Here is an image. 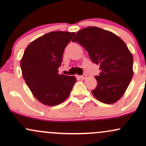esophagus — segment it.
<instances>
[{
  "instance_id": "34e87169",
  "label": "esophagus",
  "mask_w": 146,
  "mask_h": 146,
  "mask_svg": "<svg viewBox=\"0 0 146 146\" xmlns=\"http://www.w3.org/2000/svg\"><path fill=\"white\" fill-rule=\"evenodd\" d=\"M87 77V75L86 74H83L82 75H80V76H78V78L80 79H81V80H84L85 78H86Z\"/></svg>"
}]
</instances>
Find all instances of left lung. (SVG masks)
<instances>
[{
  "label": "left lung",
  "instance_id": "1",
  "mask_svg": "<svg viewBox=\"0 0 146 146\" xmlns=\"http://www.w3.org/2000/svg\"><path fill=\"white\" fill-rule=\"evenodd\" d=\"M77 42L88 51L93 63L100 65L101 73L92 93L99 101L113 104L124 94L133 75V57L119 37L96 27L84 28L76 33Z\"/></svg>",
  "mask_w": 146,
  "mask_h": 146
}]
</instances>
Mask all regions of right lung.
<instances>
[{
    "label": "right lung",
    "mask_w": 146,
    "mask_h": 146,
    "mask_svg": "<svg viewBox=\"0 0 146 146\" xmlns=\"http://www.w3.org/2000/svg\"><path fill=\"white\" fill-rule=\"evenodd\" d=\"M74 35L52 31L37 38L25 49L21 60L23 78L43 104L53 106L62 103L76 82L74 76L58 74L64 51Z\"/></svg>",
    "instance_id": "1"
}]
</instances>
